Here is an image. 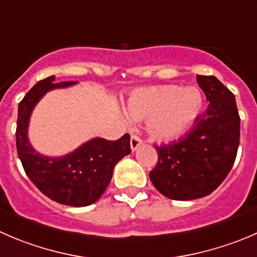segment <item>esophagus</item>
<instances>
[{
	"mask_svg": "<svg viewBox=\"0 0 257 257\" xmlns=\"http://www.w3.org/2000/svg\"><path fill=\"white\" fill-rule=\"evenodd\" d=\"M142 143H143V142H142V139L139 138L138 136H132L131 137V148H132V151H137V149L139 148V147L142 146Z\"/></svg>",
	"mask_w": 257,
	"mask_h": 257,
	"instance_id": "34e87169",
	"label": "esophagus"
}]
</instances>
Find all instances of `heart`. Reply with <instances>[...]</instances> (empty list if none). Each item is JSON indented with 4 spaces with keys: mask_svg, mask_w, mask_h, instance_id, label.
I'll use <instances>...</instances> for the list:
<instances>
[{
    "mask_svg": "<svg viewBox=\"0 0 257 257\" xmlns=\"http://www.w3.org/2000/svg\"><path fill=\"white\" fill-rule=\"evenodd\" d=\"M203 106L195 86L158 85L138 89L126 101V114L133 120H147V131L157 141H174L195 123Z\"/></svg>",
    "mask_w": 257,
    "mask_h": 257,
    "instance_id": "heart-1",
    "label": "heart"
}]
</instances>
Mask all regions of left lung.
Here are the masks:
<instances>
[{
	"label": "left lung",
	"instance_id": "obj_1",
	"mask_svg": "<svg viewBox=\"0 0 257 257\" xmlns=\"http://www.w3.org/2000/svg\"><path fill=\"white\" fill-rule=\"evenodd\" d=\"M207 109L177 142L154 146L158 162L149 178L162 195L189 201L210 195L230 173L240 144L235 95L215 76L197 75Z\"/></svg>",
	"mask_w": 257,
	"mask_h": 257
}]
</instances>
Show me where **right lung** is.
Returning a JSON list of instances; mask_svg holds the SVG:
<instances>
[{
    "mask_svg": "<svg viewBox=\"0 0 257 257\" xmlns=\"http://www.w3.org/2000/svg\"><path fill=\"white\" fill-rule=\"evenodd\" d=\"M54 81V75L40 80L20 101L17 153L27 177L45 196L61 205L84 207L100 198L110 183L115 164L132 152L131 136L124 134L118 141L90 139L61 157H46L35 151L27 137L35 105L47 91L76 84L75 81Z\"/></svg>",
    "mask_w": 257,
    "mask_h": 257,
    "instance_id": "obj_1",
    "label": "right lung"
}]
</instances>
